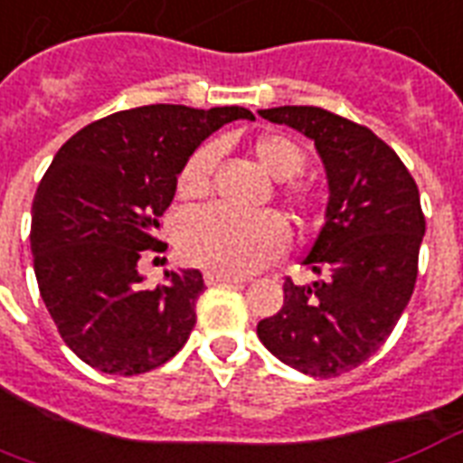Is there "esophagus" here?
Segmentation results:
<instances>
[{
  "label": "esophagus",
  "mask_w": 463,
  "mask_h": 463,
  "mask_svg": "<svg viewBox=\"0 0 463 463\" xmlns=\"http://www.w3.org/2000/svg\"><path fill=\"white\" fill-rule=\"evenodd\" d=\"M203 281H206L208 287H218V284H238L242 279L228 277V274H216V271H206V274H203Z\"/></svg>",
  "instance_id": "obj_1"
}]
</instances>
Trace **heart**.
<instances>
[{
    "mask_svg": "<svg viewBox=\"0 0 463 463\" xmlns=\"http://www.w3.org/2000/svg\"><path fill=\"white\" fill-rule=\"evenodd\" d=\"M216 146H203L184 162L176 179V192L184 199H196L208 192ZM252 155L274 179H288L284 196L296 208H310L317 201L316 186L310 182L291 179L306 165L301 146L281 133H262L252 143ZM288 228L277 213L242 216L228 208L211 206L194 211L179 228V252L186 262L216 274L245 277L262 269L287 252Z\"/></svg>",
    "mask_w": 463,
    "mask_h": 463,
    "instance_id": "obj_1",
    "label": "heart"
}]
</instances>
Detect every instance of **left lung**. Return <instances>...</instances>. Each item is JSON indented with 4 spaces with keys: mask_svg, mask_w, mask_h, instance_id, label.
<instances>
[{
    "mask_svg": "<svg viewBox=\"0 0 463 463\" xmlns=\"http://www.w3.org/2000/svg\"><path fill=\"white\" fill-rule=\"evenodd\" d=\"M316 143L330 199L303 264L326 274L308 287L284 281V306L257 335L284 364L340 376L364 364L393 333L418 279L425 216L415 179L366 126L317 106L262 109Z\"/></svg>",
    "mask_w": 463,
    "mask_h": 463,
    "instance_id": "obj_1",
    "label": "left lung"
}]
</instances>
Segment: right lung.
I'll use <instances>...</instances> for the list:
<instances>
[{
  "label": "right lung",
  "mask_w": 463,
  "mask_h": 463,
  "mask_svg": "<svg viewBox=\"0 0 463 463\" xmlns=\"http://www.w3.org/2000/svg\"><path fill=\"white\" fill-rule=\"evenodd\" d=\"M255 118L242 106H137L84 126L52 157L31 208L38 291L77 357L104 373L136 376L169 362L196 326L199 269L137 271L176 176L213 130Z\"/></svg>",
  "instance_id": "add662e5"
}]
</instances>
